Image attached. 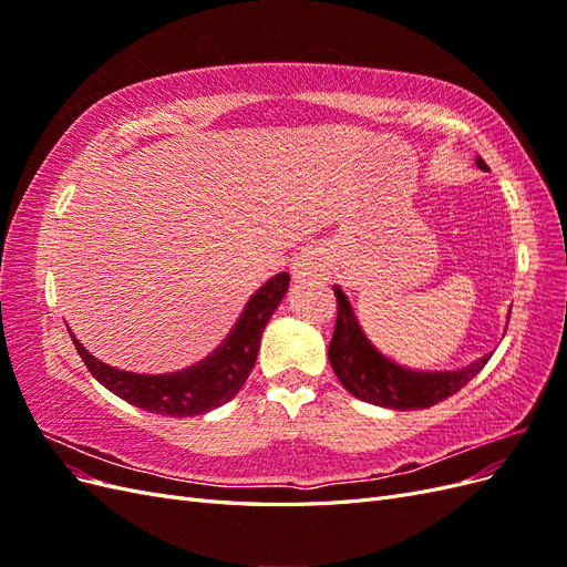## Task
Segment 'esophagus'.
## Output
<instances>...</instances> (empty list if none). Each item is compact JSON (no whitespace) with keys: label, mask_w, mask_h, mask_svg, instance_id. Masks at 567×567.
Masks as SVG:
<instances>
[{"label":"esophagus","mask_w":567,"mask_h":567,"mask_svg":"<svg viewBox=\"0 0 567 567\" xmlns=\"http://www.w3.org/2000/svg\"><path fill=\"white\" fill-rule=\"evenodd\" d=\"M293 279L298 281H321L326 279V265L317 250H305L293 262Z\"/></svg>","instance_id":"esophagus-1"}]
</instances>
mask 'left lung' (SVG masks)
<instances>
[{"mask_svg": "<svg viewBox=\"0 0 567 567\" xmlns=\"http://www.w3.org/2000/svg\"><path fill=\"white\" fill-rule=\"evenodd\" d=\"M477 165L487 167L483 158H477ZM333 290L338 298V315L329 342V359L342 388L359 400L400 411L427 409L452 398L489 362V354H485L458 371H414L394 364L392 359L371 346L352 312L348 296L338 286H333Z\"/></svg>", "mask_w": 567, "mask_h": 567, "instance_id": "8db88e82", "label": "left lung"}]
</instances>
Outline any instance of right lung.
Here are the masks:
<instances>
[{
	"label": "right lung",
	"instance_id": "obj_1",
	"mask_svg": "<svg viewBox=\"0 0 567 567\" xmlns=\"http://www.w3.org/2000/svg\"><path fill=\"white\" fill-rule=\"evenodd\" d=\"M288 281L290 277L286 271L271 277L248 300L244 315L238 317L229 336L221 340V346L213 354L200 359L198 364L175 373L146 375L123 371L99 362L94 354L82 348V342L75 336L73 346L94 379L117 394L120 400L151 411V414L198 416L229 402L248 381L257 350H260L262 331L288 290Z\"/></svg>",
	"mask_w": 567,
	"mask_h": 567
}]
</instances>
